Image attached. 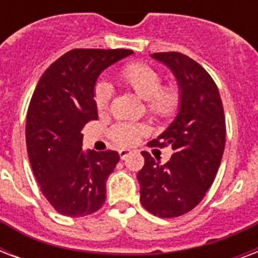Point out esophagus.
Instances as JSON below:
<instances>
[{
    "instance_id": "1",
    "label": "esophagus",
    "mask_w": 258,
    "mask_h": 258,
    "mask_svg": "<svg viewBox=\"0 0 258 258\" xmlns=\"http://www.w3.org/2000/svg\"><path fill=\"white\" fill-rule=\"evenodd\" d=\"M130 154H131V150H128V149L119 150V155H120V159H124V158H127Z\"/></svg>"
}]
</instances>
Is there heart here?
I'll use <instances>...</instances> for the list:
<instances>
[{"label": "heart", "instance_id": "1", "mask_svg": "<svg viewBox=\"0 0 258 258\" xmlns=\"http://www.w3.org/2000/svg\"><path fill=\"white\" fill-rule=\"evenodd\" d=\"M119 80L124 87L134 91L146 100V107L154 117L169 119L175 115L180 105V89L176 84H162V75L146 62H130L119 71ZM111 87L99 82L93 91V101L99 112L108 108ZM147 127L141 123H117L109 131V137L123 147L134 146L139 138L147 134Z\"/></svg>", "mask_w": 258, "mask_h": 258}]
</instances>
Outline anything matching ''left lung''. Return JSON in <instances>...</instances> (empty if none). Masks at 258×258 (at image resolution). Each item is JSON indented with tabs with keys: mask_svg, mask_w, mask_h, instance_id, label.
Wrapping results in <instances>:
<instances>
[{
	"mask_svg": "<svg viewBox=\"0 0 258 258\" xmlns=\"http://www.w3.org/2000/svg\"><path fill=\"white\" fill-rule=\"evenodd\" d=\"M169 67L180 87L179 112L165 133L149 143L172 149L161 165L143 151L145 166L138 172L142 206L154 216L174 218L196 208L214 182L226 141L220 92L212 76L179 52L151 54Z\"/></svg>",
	"mask_w": 258,
	"mask_h": 258,
	"instance_id": "1",
	"label": "left lung"
}]
</instances>
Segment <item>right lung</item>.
I'll list each match as a JSON object with an SVG mask.
<instances>
[{
  "label": "right lung",
  "instance_id": "right-lung-1",
  "mask_svg": "<svg viewBox=\"0 0 258 258\" xmlns=\"http://www.w3.org/2000/svg\"><path fill=\"white\" fill-rule=\"evenodd\" d=\"M130 49H72L42 74L26 113V149L42 194L62 216L84 217L105 201V182L119 162L112 150L87 151L83 128L97 120L93 87L103 70Z\"/></svg>",
  "mask_w": 258,
  "mask_h": 258
}]
</instances>
